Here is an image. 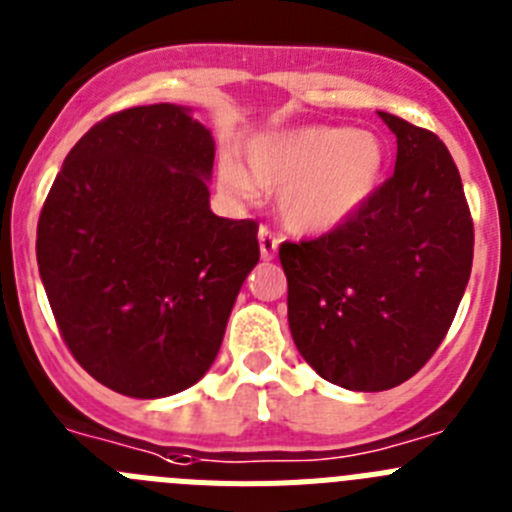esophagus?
<instances>
[{
    "label": "esophagus",
    "instance_id": "obj_1",
    "mask_svg": "<svg viewBox=\"0 0 512 512\" xmlns=\"http://www.w3.org/2000/svg\"><path fill=\"white\" fill-rule=\"evenodd\" d=\"M257 239H260V255L262 260H273L275 252H278V242L280 239L270 232V227H260L257 232Z\"/></svg>",
    "mask_w": 512,
    "mask_h": 512
}]
</instances>
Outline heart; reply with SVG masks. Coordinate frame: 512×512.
Instances as JSON below:
<instances>
[{"label": "heart", "instance_id": "1", "mask_svg": "<svg viewBox=\"0 0 512 512\" xmlns=\"http://www.w3.org/2000/svg\"><path fill=\"white\" fill-rule=\"evenodd\" d=\"M247 172L260 188H280V216L296 232H329L375 191L385 165L382 142L352 127L308 124L270 132L245 150ZM232 160L219 165V186L245 199L252 182Z\"/></svg>", "mask_w": 512, "mask_h": 512}]
</instances>
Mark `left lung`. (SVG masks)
Instances as JSON below:
<instances>
[{
  "label": "left lung",
  "mask_w": 512,
  "mask_h": 512,
  "mask_svg": "<svg viewBox=\"0 0 512 512\" xmlns=\"http://www.w3.org/2000/svg\"><path fill=\"white\" fill-rule=\"evenodd\" d=\"M398 137L395 173L344 224L283 242L288 324L324 380L390 390L444 342L472 273L474 224L462 178L434 132L380 112Z\"/></svg>",
  "instance_id": "left-lung-1"
}]
</instances>
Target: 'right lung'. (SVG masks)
Returning a JSON list of instances; mask_svg holds the SVG:
<instances>
[{
    "label": "right lung",
    "mask_w": 512,
    "mask_h": 512,
    "mask_svg": "<svg viewBox=\"0 0 512 512\" xmlns=\"http://www.w3.org/2000/svg\"><path fill=\"white\" fill-rule=\"evenodd\" d=\"M214 137L176 104L109 114L73 145L38 222V267L76 362L130 398L191 388L260 260L257 222L209 209Z\"/></svg>",
    "instance_id": "obj_1"
}]
</instances>
